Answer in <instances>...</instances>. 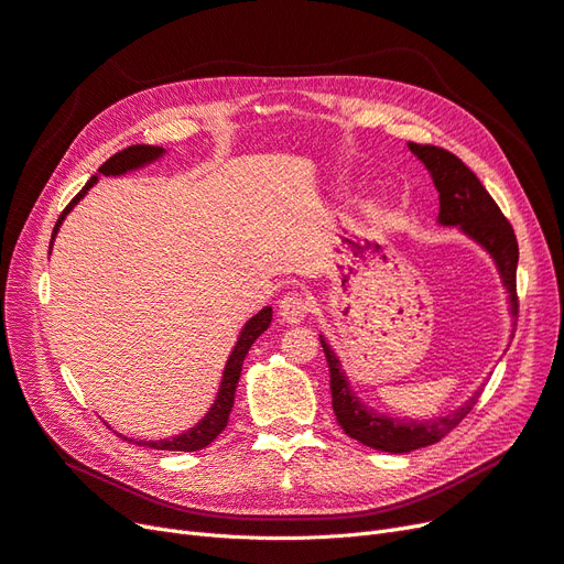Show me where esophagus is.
<instances>
[{
  "label": "esophagus",
  "instance_id": "esophagus-1",
  "mask_svg": "<svg viewBox=\"0 0 564 564\" xmlns=\"http://www.w3.org/2000/svg\"><path fill=\"white\" fill-rule=\"evenodd\" d=\"M278 307H280V319L284 324H301L310 312V303L299 294H286Z\"/></svg>",
  "mask_w": 564,
  "mask_h": 564
}]
</instances>
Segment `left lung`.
<instances>
[{
	"instance_id": "left-lung-1",
	"label": "left lung",
	"mask_w": 564,
	"mask_h": 564,
	"mask_svg": "<svg viewBox=\"0 0 564 564\" xmlns=\"http://www.w3.org/2000/svg\"><path fill=\"white\" fill-rule=\"evenodd\" d=\"M416 154V160L427 169L433 177V185L440 192V215L437 221L442 227H458L467 238L481 245L498 265L500 280L509 294V312L516 317L518 299H516V265H518V242L511 224L495 204L492 196L481 185V180L471 173L456 154L437 145H419L408 143ZM324 347L328 370H330V395L333 412L343 431L370 448L387 454H410L414 448L431 446L446 437L454 427L475 408L481 389L471 393L458 410L446 416L433 419H400L381 414L356 395L349 384V377L343 370L340 358L330 349L326 337L319 335Z\"/></svg>"
}]
</instances>
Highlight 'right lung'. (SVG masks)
Returning a JSON list of instances; mask_svg holds the SVG:
<instances>
[{"instance_id":"obj_1","label":"right lung","mask_w":564,"mask_h":564,"mask_svg":"<svg viewBox=\"0 0 564 564\" xmlns=\"http://www.w3.org/2000/svg\"><path fill=\"white\" fill-rule=\"evenodd\" d=\"M164 154H166V150L164 148H156V145H129L122 152L112 154L108 162H104L99 166V173L101 175H124L129 171H137V169H143V166L156 162ZM99 173L87 180V185L72 198V204L66 206L64 213L59 215L55 229H53L51 250H53V242H55V236H57V231L62 227L64 217L74 210V206L89 192V187L97 183ZM270 322H273V307H263V310H259L254 314L250 322L242 326V330L238 335V343H236V347H234V351H231V356L227 360V366H224L221 381H219V391L215 395V402L210 404V410L206 412V416L200 419L196 425H192L189 431L180 433V435H173V437H166V440H129L124 435H120V437H124L127 442L139 444V446L160 448V452H198V448L208 446L229 423V414H231L234 398H236V387H238L240 370H242V360H245L247 351H250V347L254 345L257 337L270 326Z\"/></svg>"}]
</instances>
